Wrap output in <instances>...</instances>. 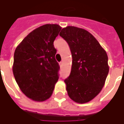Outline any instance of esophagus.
Here are the masks:
<instances>
[{
  "label": "esophagus",
  "mask_w": 124,
  "mask_h": 124,
  "mask_svg": "<svg viewBox=\"0 0 124 124\" xmlns=\"http://www.w3.org/2000/svg\"><path fill=\"white\" fill-rule=\"evenodd\" d=\"M59 65H60V66H61V67H63V61L60 62Z\"/></svg>",
  "instance_id": "1"
}]
</instances>
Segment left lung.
Returning a JSON list of instances; mask_svg holds the SVG:
<instances>
[{
	"label": "left lung",
	"instance_id": "left-lung-1",
	"mask_svg": "<svg viewBox=\"0 0 124 124\" xmlns=\"http://www.w3.org/2000/svg\"><path fill=\"white\" fill-rule=\"evenodd\" d=\"M72 56L69 77L65 79L69 97L78 103L90 101L102 90L109 72L108 55L87 30L74 26L61 30Z\"/></svg>",
	"mask_w": 124,
	"mask_h": 124
}]
</instances>
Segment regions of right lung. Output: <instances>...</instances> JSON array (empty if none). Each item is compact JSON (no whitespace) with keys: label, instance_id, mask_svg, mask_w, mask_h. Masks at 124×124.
Instances as JSON below:
<instances>
[{"label":"right lung","instance_id":"right-lung-1","mask_svg":"<svg viewBox=\"0 0 124 124\" xmlns=\"http://www.w3.org/2000/svg\"><path fill=\"white\" fill-rule=\"evenodd\" d=\"M61 27L45 24L34 30L14 52L12 71L20 90L27 97L44 101L52 96L59 79L54 41Z\"/></svg>","mask_w":124,"mask_h":124}]
</instances>
